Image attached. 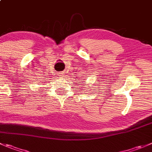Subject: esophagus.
Listing matches in <instances>:
<instances>
[{"label":"esophagus","instance_id":"obj_1","mask_svg":"<svg viewBox=\"0 0 152 152\" xmlns=\"http://www.w3.org/2000/svg\"><path fill=\"white\" fill-rule=\"evenodd\" d=\"M59 76H61V77H63V76H64V73H63V72H59Z\"/></svg>","mask_w":152,"mask_h":152}]
</instances>
